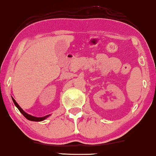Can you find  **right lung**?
I'll return each mask as SVG.
<instances>
[{"mask_svg": "<svg viewBox=\"0 0 156 156\" xmlns=\"http://www.w3.org/2000/svg\"><path fill=\"white\" fill-rule=\"evenodd\" d=\"M12 101H13L15 105H16V107L18 108V110L20 111V112L23 115V116L25 117V118L27 119V120H30V121H42L45 120V119L48 118V117L50 116V115H47V116H43V117H35V116H32V115H30L28 114H27L26 112H25L23 110V108L18 105V104L17 103V102L16 101V100H15L12 97Z\"/></svg>", "mask_w": 156, "mask_h": 156, "instance_id": "add662e5", "label": "right lung"}]
</instances>
